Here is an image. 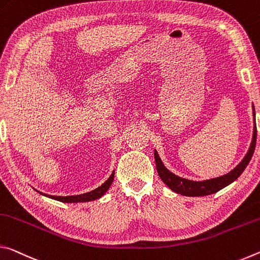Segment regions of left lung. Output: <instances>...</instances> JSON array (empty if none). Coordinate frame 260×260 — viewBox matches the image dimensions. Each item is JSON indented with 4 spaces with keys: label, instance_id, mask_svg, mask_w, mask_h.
Segmentation results:
<instances>
[{
    "label": "left lung",
    "instance_id": "obj_1",
    "mask_svg": "<svg viewBox=\"0 0 260 260\" xmlns=\"http://www.w3.org/2000/svg\"><path fill=\"white\" fill-rule=\"evenodd\" d=\"M253 117H254V112H253ZM256 140H257V126H256V123H254L252 142H251L248 153L245 154L243 160H242L241 162L232 170V172H229L223 176L211 178V180H206V181H198V182L186 180V178L180 177L175 175V174H173L172 172H169V170L165 167L162 161H161V159L159 158L158 152L154 151L156 170H158L159 176L165 184L167 185L170 190H173L174 192L176 193L188 196V197H201V196L215 193L218 192L219 190L223 189L224 186L229 185L231 183L237 180V177L243 173V170L246 168V166H248L251 158H252L254 147H256Z\"/></svg>",
    "mask_w": 260,
    "mask_h": 260
}]
</instances>
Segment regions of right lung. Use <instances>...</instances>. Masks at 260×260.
<instances>
[{
  "label": "right lung",
  "mask_w": 260,
  "mask_h": 260,
  "mask_svg": "<svg viewBox=\"0 0 260 260\" xmlns=\"http://www.w3.org/2000/svg\"><path fill=\"white\" fill-rule=\"evenodd\" d=\"M114 172L112 175L109 176V178L107 181H106L104 184L99 188H96L95 190L91 191V192H86V193H83V194H77V196H67V197H62V196H50V194H45V193H41L46 196V197H49L52 199H55V201H58V202H62V203H84V202H92V201H95V199L100 198L104 196L106 192H107V190L110 188V185H112V183L114 181ZM39 192V191H38Z\"/></svg>",
  "instance_id": "add662e5"
}]
</instances>
